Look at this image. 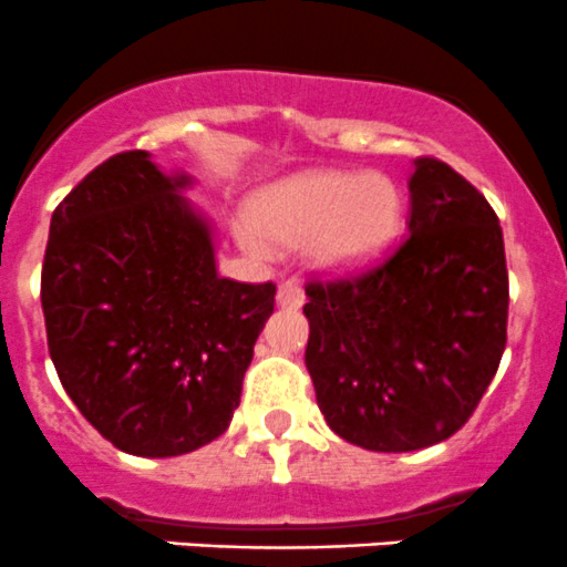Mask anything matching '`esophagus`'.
Instances as JSON below:
<instances>
[{
	"instance_id": "esophagus-1",
	"label": "esophagus",
	"mask_w": 567,
	"mask_h": 567,
	"mask_svg": "<svg viewBox=\"0 0 567 567\" xmlns=\"http://www.w3.org/2000/svg\"><path fill=\"white\" fill-rule=\"evenodd\" d=\"M302 300H306V297H302V289H300V286H297V284L286 281V284L278 286V306H284V308H300Z\"/></svg>"
}]
</instances>
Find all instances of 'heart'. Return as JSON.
<instances>
[{
  "instance_id": "heart-1",
  "label": "heart",
  "mask_w": 567,
  "mask_h": 567,
  "mask_svg": "<svg viewBox=\"0 0 567 567\" xmlns=\"http://www.w3.org/2000/svg\"><path fill=\"white\" fill-rule=\"evenodd\" d=\"M400 217L402 193L383 173H302L250 204V223L262 237L302 243L308 265L330 276L372 261L391 243ZM258 235L245 228V248L265 250Z\"/></svg>"
}]
</instances>
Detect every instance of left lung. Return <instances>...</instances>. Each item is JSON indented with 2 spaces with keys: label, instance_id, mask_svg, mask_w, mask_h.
I'll return each instance as SVG.
<instances>
[{
  "label": "left lung",
  "instance_id": "8db88e82",
  "mask_svg": "<svg viewBox=\"0 0 567 567\" xmlns=\"http://www.w3.org/2000/svg\"><path fill=\"white\" fill-rule=\"evenodd\" d=\"M306 369L324 422L372 452L424 450L472 419L507 344L496 212L435 156L413 159L408 237L361 272L306 284Z\"/></svg>",
  "mask_w": 567,
  "mask_h": 567
}]
</instances>
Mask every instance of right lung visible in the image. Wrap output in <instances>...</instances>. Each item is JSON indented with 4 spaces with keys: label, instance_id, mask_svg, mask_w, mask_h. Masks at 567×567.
Instances as JSON below:
<instances>
[{
    "label": "right lung",
    "instance_id": "obj_1",
    "mask_svg": "<svg viewBox=\"0 0 567 567\" xmlns=\"http://www.w3.org/2000/svg\"><path fill=\"white\" fill-rule=\"evenodd\" d=\"M145 151L87 173L54 209L41 272L65 394L121 452L176 457L228 430L276 284L217 276L212 231Z\"/></svg>",
    "mask_w": 567,
    "mask_h": 567
}]
</instances>
